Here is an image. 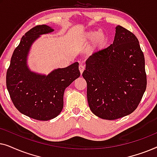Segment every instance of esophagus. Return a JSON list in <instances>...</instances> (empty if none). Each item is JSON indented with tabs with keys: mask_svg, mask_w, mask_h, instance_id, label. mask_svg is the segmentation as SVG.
Returning <instances> with one entry per match:
<instances>
[{
	"mask_svg": "<svg viewBox=\"0 0 157 157\" xmlns=\"http://www.w3.org/2000/svg\"><path fill=\"white\" fill-rule=\"evenodd\" d=\"M78 68H79V71H80L81 74H82L83 71L85 69V66H84V65H83V64H80V65H79V66H78Z\"/></svg>",
	"mask_w": 157,
	"mask_h": 157,
	"instance_id": "esophagus-1",
	"label": "esophagus"
}]
</instances>
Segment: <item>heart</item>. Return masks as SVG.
<instances>
[{
  "label": "heart",
  "mask_w": 157,
  "mask_h": 157,
  "mask_svg": "<svg viewBox=\"0 0 157 157\" xmlns=\"http://www.w3.org/2000/svg\"><path fill=\"white\" fill-rule=\"evenodd\" d=\"M85 39L86 40H93L94 46L101 47L107 41V36L104 31H91L86 34Z\"/></svg>",
  "instance_id": "b5f03b06"
}]
</instances>
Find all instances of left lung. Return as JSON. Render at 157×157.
Returning a JSON list of instances; mask_svg holds the SVG:
<instances>
[{"label": "left lung", "instance_id": "left-lung-1", "mask_svg": "<svg viewBox=\"0 0 157 157\" xmlns=\"http://www.w3.org/2000/svg\"><path fill=\"white\" fill-rule=\"evenodd\" d=\"M82 76L96 116L114 120L132 113L147 88L144 56L137 38L118 25L113 44L90 56Z\"/></svg>", "mask_w": 157, "mask_h": 157}]
</instances>
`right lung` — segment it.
I'll return each mask as SVG.
<instances>
[{
    "instance_id": "obj_1",
    "label": "right lung",
    "mask_w": 157,
    "mask_h": 157,
    "mask_svg": "<svg viewBox=\"0 0 157 157\" xmlns=\"http://www.w3.org/2000/svg\"><path fill=\"white\" fill-rule=\"evenodd\" d=\"M53 31L39 25L26 32L13 51L6 74V86L14 106L23 114L40 121L52 119L61 112L66 88L81 74L78 62L47 76L29 69L27 57L31 45L40 35Z\"/></svg>"
}]
</instances>
